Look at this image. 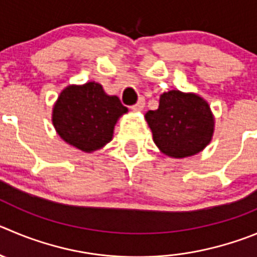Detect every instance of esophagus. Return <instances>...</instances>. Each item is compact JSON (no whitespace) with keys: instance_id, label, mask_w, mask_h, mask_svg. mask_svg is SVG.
Listing matches in <instances>:
<instances>
[{"instance_id":"34e87169","label":"esophagus","mask_w":257,"mask_h":257,"mask_svg":"<svg viewBox=\"0 0 257 257\" xmlns=\"http://www.w3.org/2000/svg\"><path fill=\"white\" fill-rule=\"evenodd\" d=\"M145 105H146L145 99H143V97H141V99L138 100V102H137L136 105H133V106H132V110H134V111H141V110H143Z\"/></svg>"}]
</instances>
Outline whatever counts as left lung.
I'll use <instances>...</instances> for the list:
<instances>
[{"label": "left lung", "instance_id": "obj_1", "mask_svg": "<svg viewBox=\"0 0 257 257\" xmlns=\"http://www.w3.org/2000/svg\"><path fill=\"white\" fill-rule=\"evenodd\" d=\"M146 120L153 142L169 157L194 156L209 145L214 116L208 102L195 93L179 90L164 92L157 110H148Z\"/></svg>", "mask_w": 257, "mask_h": 257}]
</instances>
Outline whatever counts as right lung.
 I'll use <instances>...</instances> for the list:
<instances>
[{"label": "right lung", "instance_id": "1", "mask_svg": "<svg viewBox=\"0 0 257 257\" xmlns=\"http://www.w3.org/2000/svg\"><path fill=\"white\" fill-rule=\"evenodd\" d=\"M126 111L117 96L106 95L99 83L87 82L62 91L53 107L52 121L64 142L93 152L111 141L117 119Z\"/></svg>", "mask_w": 257, "mask_h": 257}]
</instances>
